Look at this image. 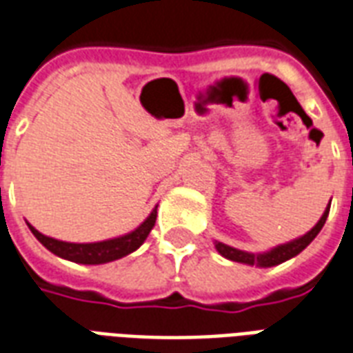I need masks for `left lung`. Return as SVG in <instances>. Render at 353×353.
<instances>
[{
    "instance_id": "obj_1",
    "label": "left lung",
    "mask_w": 353,
    "mask_h": 353,
    "mask_svg": "<svg viewBox=\"0 0 353 353\" xmlns=\"http://www.w3.org/2000/svg\"><path fill=\"white\" fill-rule=\"evenodd\" d=\"M330 215V205H327V210L323 211L322 219L318 221L314 228L307 232L305 236L296 239V241H290L286 245H281V247H276V249L270 250V252H263V254H249V252H243V250H237L234 247H228V245H224V243H216V250L223 254L224 258H228L232 262H239V263H249V265H260V268H271V265H276V263H283L290 258H294L296 254H299L307 245H309L316 236H318V232L322 230V226L325 224V219Z\"/></svg>"
}]
</instances>
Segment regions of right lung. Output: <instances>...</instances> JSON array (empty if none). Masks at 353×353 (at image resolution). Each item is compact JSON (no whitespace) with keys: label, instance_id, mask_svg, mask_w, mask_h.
<instances>
[{"label":"right lung","instance_id":"right-lung-1","mask_svg":"<svg viewBox=\"0 0 353 353\" xmlns=\"http://www.w3.org/2000/svg\"><path fill=\"white\" fill-rule=\"evenodd\" d=\"M157 221V208L151 211V215L138 226L134 232H130L127 236L116 237V239H108V241H99V243H67V241H57L52 237L43 236L41 232L33 228L31 224L30 230L33 232V236L37 237L39 241L43 243L46 249L54 252L56 256L70 260V262L77 263H106L119 260V258L127 256L145 241V237L150 236V232L153 230Z\"/></svg>","mask_w":353,"mask_h":353}]
</instances>
